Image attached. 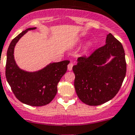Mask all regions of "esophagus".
I'll list each match as a JSON object with an SVG mask.
<instances>
[{
    "instance_id": "1",
    "label": "esophagus",
    "mask_w": 135,
    "mask_h": 135,
    "mask_svg": "<svg viewBox=\"0 0 135 135\" xmlns=\"http://www.w3.org/2000/svg\"><path fill=\"white\" fill-rule=\"evenodd\" d=\"M73 64L72 63V62H70V63L68 65V70H72V69H73Z\"/></svg>"
}]
</instances>
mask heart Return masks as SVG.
I'll list each match as a JSON object with an SVG mask.
<instances>
[{"label":"heart","mask_w":135,"mask_h":135,"mask_svg":"<svg viewBox=\"0 0 135 135\" xmlns=\"http://www.w3.org/2000/svg\"><path fill=\"white\" fill-rule=\"evenodd\" d=\"M89 48H90V46H88L87 47H86V49H88Z\"/></svg>","instance_id":"1"}]
</instances>
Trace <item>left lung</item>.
<instances>
[{"mask_svg": "<svg viewBox=\"0 0 135 135\" xmlns=\"http://www.w3.org/2000/svg\"><path fill=\"white\" fill-rule=\"evenodd\" d=\"M77 62L73 67L74 84L82 102L99 105L115 96L125 77L127 65L122 44L112 33L107 35L105 45L90 57H79Z\"/></svg>", "mask_w": 135, "mask_h": 135, "instance_id": "left-lung-1", "label": "left lung"}]
</instances>
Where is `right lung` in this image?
I'll return each mask as SVG.
<instances>
[{"mask_svg": "<svg viewBox=\"0 0 135 135\" xmlns=\"http://www.w3.org/2000/svg\"><path fill=\"white\" fill-rule=\"evenodd\" d=\"M30 27L13 39L7 51L6 78L17 99L31 106H43L49 104L57 92V84L67 70L69 61L51 62L38 71L27 72L20 69L14 59L16 44Z\"/></svg>", "mask_w": 135, "mask_h": 135, "instance_id": "right-lung-1", "label": "right lung"}]
</instances>
